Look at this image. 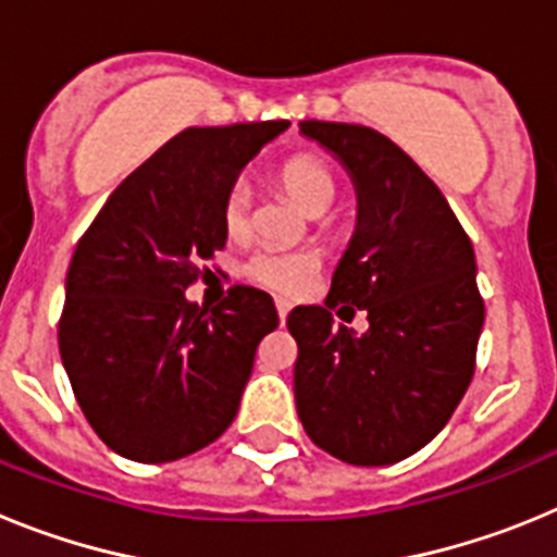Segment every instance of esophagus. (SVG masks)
I'll use <instances>...</instances> for the list:
<instances>
[{
  "label": "esophagus",
  "instance_id": "obj_1",
  "mask_svg": "<svg viewBox=\"0 0 557 557\" xmlns=\"http://www.w3.org/2000/svg\"><path fill=\"white\" fill-rule=\"evenodd\" d=\"M275 309H278V321H287V314L293 312V304L287 301V298H275Z\"/></svg>",
  "mask_w": 557,
  "mask_h": 557
}]
</instances>
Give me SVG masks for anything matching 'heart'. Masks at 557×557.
Returning <instances> with one entry per match:
<instances>
[{"label": "heart", "instance_id": "obj_1", "mask_svg": "<svg viewBox=\"0 0 557 557\" xmlns=\"http://www.w3.org/2000/svg\"><path fill=\"white\" fill-rule=\"evenodd\" d=\"M278 181L284 189L293 195V200L301 206L307 214L321 218L332 209L334 198H337V184H334L332 172L321 164V161L309 159V156H298L289 159L287 164L278 170ZM250 209H253V198L245 184H236L234 189L225 195L223 200V228L228 236H243L250 228ZM318 262L314 256L304 253V250H284V248H259L248 262H245V275L253 278L262 287L278 289V293H298L312 282Z\"/></svg>", "mask_w": 557, "mask_h": 557}]
</instances>
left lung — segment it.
Wrapping results in <instances>:
<instances>
[{
    "instance_id": "left-lung-1",
    "label": "left lung",
    "mask_w": 557,
    "mask_h": 557,
    "mask_svg": "<svg viewBox=\"0 0 557 557\" xmlns=\"http://www.w3.org/2000/svg\"><path fill=\"white\" fill-rule=\"evenodd\" d=\"M301 136L348 172L357 225L326 304L287 318L295 407L337 460L391 466L424 449L469 391L485 321L474 248L441 189L387 136L318 120L301 122ZM337 300L367 309L366 333L333 323Z\"/></svg>"
}]
</instances>
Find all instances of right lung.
<instances>
[{
	"label": "right lung",
	"instance_id": "obj_1",
	"mask_svg": "<svg viewBox=\"0 0 557 557\" xmlns=\"http://www.w3.org/2000/svg\"><path fill=\"white\" fill-rule=\"evenodd\" d=\"M287 127L178 133L113 189L77 243L58 346L83 416L116 455L181 460L234 421L278 312L245 284L211 309L186 287L228 239L223 200L239 172Z\"/></svg>",
	"mask_w": 557,
	"mask_h": 557
}]
</instances>
